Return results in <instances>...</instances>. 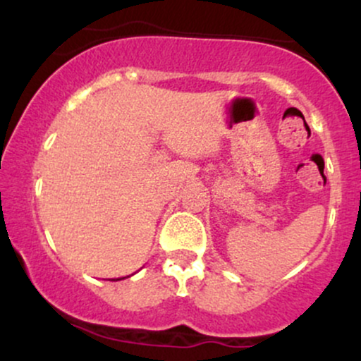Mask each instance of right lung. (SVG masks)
<instances>
[{
	"label": "right lung",
	"instance_id": "add662e5",
	"mask_svg": "<svg viewBox=\"0 0 361 361\" xmlns=\"http://www.w3.org/2000/svg\"><path fill=\"white\" fill-rule=\"evenodd\" d=\"M117 280H122V279H117ZM114 281H115V280H114Z\"/></svg>",
	"mask_w": 361,
	"mask_h": 361
}]
</instances>
